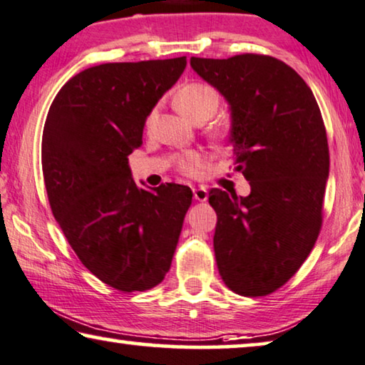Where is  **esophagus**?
Wrapping results in <instances>:
<instances>
[{
	"label": "esophagus",
	"mask_w": 365,
	"mask_h": 365,
	"mask_svg": "<svg viewBox=\"0 0 365 365\" xmlns=\"http://www.w3.org/2000/svg\"><path fill=\"white\" fill-rule=\"evenodd\" d=\"M192 194H194V199L200 200V202H204V200H207V197H209V191L202 186L192 189Z\"/></svg>",
	"instance_id": "esophagus-1"
}]
</instances>
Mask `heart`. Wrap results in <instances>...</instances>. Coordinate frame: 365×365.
Returning <instances> with one entry per match:
<instances>
[{"instance_id": "b5f03b06", "label": "heart", "mask_w": 365, "mask_h": 365, "mask_svg": "<svg viewBox=\"0 0 365 365\" xmlns=\"http://www.w3.org/2000/svg\"><path fill=\"white\" fill-rule=\"evenodd\" d=\"M174 103L179 112L186 115L187 118H191L195 123H202V121H207L217 113L219 105H220V97L217 91L214 87H210L209 83L202 82H194L189 83V86L182 87L181 91L178 92L176 98H174ZM155 113H151L148 117L146 123L150 125L153 121ZM232 131L227 126H222L214 131V138L217 141H227L230 138ZM205 165V156L199 151H187L184 153L182 156H179L178 160V168L179 171L187 174V176H199L204 170Z\"/></svg>"}]
</instances>
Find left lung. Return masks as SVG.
I'll return each instance as SVG.
<instances>
[{
  "mask_svg": "<svg viewBox=\"0 0 365 365\" xmlns=\"http://www.w3.org/2000/svg\"><path fill=\"white\" fill-rule=\"evenodd\" d=\"M191 67L230 105L235 171L250 194L210 189L214 252L224 283L242 297L283 287L313 250L329 176L324 121L292 67L263 54L191 57Z\"/></svg>",
  "mask_w": 365,
  "mask_h": 365,
  "instance_id": "left-lung-1",
  "label": "left lung"
}]
</instances>
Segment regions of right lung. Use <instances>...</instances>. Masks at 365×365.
I'll return each instance as SVG.
<instances>
[{
	"label": "right lung",
	"instance_id": "add662e5",
	"mask_svg": "<svg viewBox=\"0 0 365 365\" xmlns=\"http://www.w3.org/2000/svg\"><path fill=\"white\" fill-rule=\"evenodd\" d=\"M186 68V57L112 62L73 76L42 131V174L52 214L81 262L118 292L163 282L192 191L135 184L128 156L148 115Z\"/></svg>",
	"mask_w": 365,
	"mask_h": 365
}]
</instances>
